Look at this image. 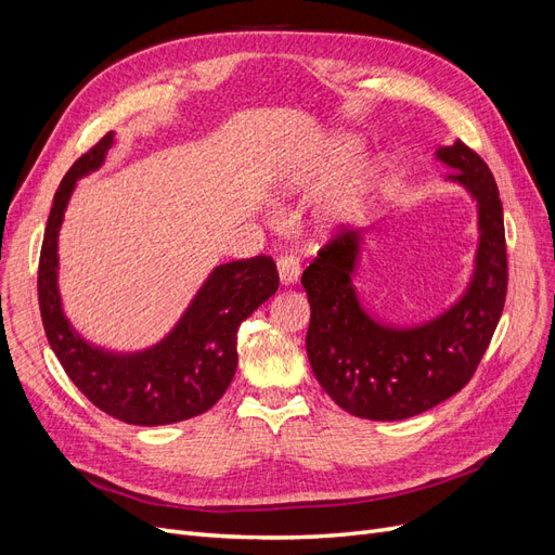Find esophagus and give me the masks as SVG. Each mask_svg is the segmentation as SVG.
<instances>
[{
    "instance_id": "esophagus-1",
    "label": "esophagus",
    "mask_w": 555,
    "mask_h": 555,
    "mask_svg": "<svg viewBox=\"0 0 555 555\" xmlns=\"http://www.w3.org/2000/svg\"><path fill=\"white\" fill-rule=\"evenodd\" d=\"M278 273H280V282L284 287H289V284L298 282L300 278V261L294 255H284L278 259Z\"/></svg>"
}]
</instances>
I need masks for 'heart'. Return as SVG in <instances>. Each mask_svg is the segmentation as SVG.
<instances>
[{
  "instance_id": "b5f03b06",
  "label": "heart",
  "mask_w": 555,
  "mask_h": 555,
  "mask_svg": "<svg viewBox=\"0 0 555 555\" xmlns=\"http://www.w3.org/2000/svg\"><path fill=\"white\" fill-rule=\"evenodd\" d=\"M359 147L361 145L354 137H338V139H335L324 164L319 166V171H314V176H310L306 188L310 192L326 188V184L335 176H338L351 159L357 157ZM377 184H379V169H377V166H363V169H359L354 176L347 178L338 190H333L326 196V201L322 204V210H319L322 224L331 229V227H338V224L354 220V217L367 206V201L373 198Z\"/></svg>"
}]
</instances>
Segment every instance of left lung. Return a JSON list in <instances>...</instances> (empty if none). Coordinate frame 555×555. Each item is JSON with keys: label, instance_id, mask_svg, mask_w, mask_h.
<instances>
[{"label": "left lung", "instance_id": "8db88e82", "mask_svg": "<svg viewBox=\"0 0 555 555\" xmlns=\"http://www.w3.org/2000/svg\"><path fill=\"white\" fill-rule=\"evenodd\" d=\"M435 155L451 166L447 180L463 184L479 212L475 273L456 304L422 326L377 322L351 284L363 243V231L351 229L335 233L300 278L310 300L306 347L314 377L335 405L373 422H400L459 393L505 308L507 245L495 178L463 141Z\"/></svg>", "mask_w": 555, "mask_h": 555}]
</instances>
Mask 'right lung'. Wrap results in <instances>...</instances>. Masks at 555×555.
Segmentation results:
<instances>
[{
  "label": "right lung",
  "instance_id": "1",
  "mask_svg": "<svg viewBox=\"0 0 555 555\" xmlns=\"http://www.w3.org/2000/svg\"><path fill=\"white\" fill-rule=\"evenodd\" d=\"M113 131L62 178L48 215L39 259V308L46 338L64 373L92 405L133 426H164L210 410L238 365V328L278 292V268L266 255L217 266L176 328L155 347L115 354L82 340L66 322L57 289V233L76 180L104 164Z\"/></svg>",
  "mask_w": 555,
  "mask_h": 555
}]
</instances>
